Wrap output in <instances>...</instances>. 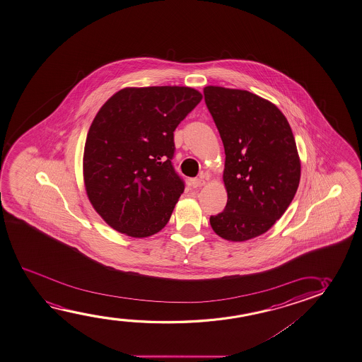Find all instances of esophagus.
<instances>
[{
	"mask_svg": "<svg viewBox=\"0 0 362 362\" xmlns=\"http://www.w3.org/2000/svg\"><path fill=\"white\" fill-rule=\"evenodd\" d=\"M205 184V180L203 178H195L190 180V185L192 188L198 189L200 187H203Z\"/></svg>",
	"mask_w": 362,
	"mask_h": 362,
	"instance_id": "obj_1",
	"label": "esophagus"
}]
</instances>
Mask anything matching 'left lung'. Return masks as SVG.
<instances>
[{
    "mask_svg": "<svg viewBox=\"0 0 362 362\" xmlns=\"http://www.w3.org/2000/svg\"><path fill=\"white\" fill-rule=\"evenodd\" d=\"M204 100L226 151V209L210 216L216 235L245 241L267 233L293 202L301 175L286 117L244 89L208 86Z\"/></svg>",
    "mask_w": 362,
    "mask_h": 362,
    "instance_id": "obj_1",
    "label": "left lung"
}]
</instances>
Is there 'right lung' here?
Listing matches in <instances>:
<instances>
[{"mask_svg": "<svg viewBox=\"0 0 362 362\" xmlns=\"http://www.w3.org/2000/svg\"><path fill=\"white\" fill-rule=\"evenodd\" d=\"M202 98L190 87H127L100 107L84 144L83 180L110 228L147 238L167 226L184 192L173 132Z\"/></svg>", "mask_w": 362, "mask_h": 362, "instance_id": "1", "label": "right lung"}]
</instances>
